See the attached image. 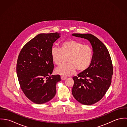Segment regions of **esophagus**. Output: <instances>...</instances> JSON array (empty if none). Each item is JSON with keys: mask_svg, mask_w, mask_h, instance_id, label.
Returning <instances> with one entry per match:
<instances>
[{"mask_svg": "<svg viewBox=\"0 0 127 127\" xmlns=\"http://www.w3.org/2000/svg\"><path fill=\"white\" fill-rule=\"evenodd\" d=\"M67 79V77H64V76H61V79L62 80H66Z\"/></svg>", "mask_w": 127, "mask_h": 127, "instance_id": "obj_1", "label": "esophagus"}]
</instances>
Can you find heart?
Wrapping results in <instances>:
<instances>
[{
  "instance_id": "heart-1",
  "label": "heart",
  "mask_w": 127,
  "mask_h": 127,
  "mask_svg": "<svg viewBox=\"0 0 127 127\" xmlns=\"http://www.w3.org/2000/svg\"><path fill=\"white\" fill-rule=\"evenodd\" d=\"M66 62L57 68V74L70 76L76 69L79 72L86 70L89 68L92 61L93 51L88 45L78 40L70 39L61 43L60 48L53 47L51 50V56L53 62L57 65L62 64L63 56H67Z\"/></svg>"
}]
</instances>
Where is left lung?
<instances>
[{
    "instance_id": "8db88e82",
    "label": "left lung",
    "mask_w": 127,
    "mask_h": 127,
    "mask_svg": "<svg viewBox=\"0 0 127 127\" xmlns=\"http://www.w3.org/2000/svg\"><path fill=\"white\" fill-rule=\"evenodd\" d=\"M84 38L92 45L93 55L88 69L74 76L73 96L80 103L91 105L100 101L105 95L111 83L113 66L109 51L97 37L90 34H73Z\"/></svg>"
}]
</instances>
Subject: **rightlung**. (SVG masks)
<instances>
[{"label": "right lung", "mask_w": 127, "mask_h": 127, "mask_svg": "<svg viewBox=\"0 0 127 127\" xmlns=\"http://www.w3.org/2000/svg\"><path fill=\"white\" fill-rule=\"evenodd\" d=\"M60 34H39L21 49L17 63V74L20 88L32 102L41 104L48 102L56 93L59 75L50 76L54 69L51 56L53 43Z\"/></svg>", "instance_id": "1"}]
</instances>
